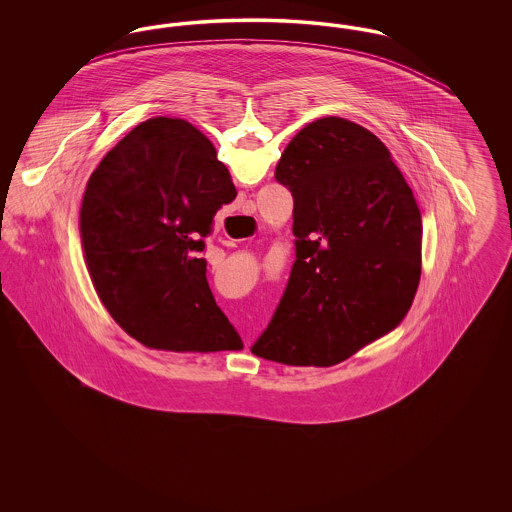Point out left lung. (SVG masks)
I'll list each match as a JSON object with an SVG mask.
<instances>
[{"mask_svg":"<svg viewBox=\"0 0 512 512\" xmlns=\"http://www.w3.org/2000/svg\"><path fill=\"white\" fill-rule=\"evenodd\" d=\"M274 176L293 195L295 261L251 353L282 365H338L411 309L420 209L388 147L340 117L299 130Z\"/></svg>","mask_w":512,"mask_h":512,"instance_id":"8db88e82","label":"left lung"}]
</instances>
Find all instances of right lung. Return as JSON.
Wrapping results in <instances>:
<instances>
[{"label":"right lung","mask_w":512,"mask_h":512,"mask_svg":"<svg viewBox=\"0 0 512 512\" xmlns=\"http://www.w3.org/2000/svg\"><path fill=\"white\" fill-rule=\"evenodd\" d=\"M236 194L215 146L182 119L142 122L101 159L82 199L80 240L101 303L134 340L167 351L244 347L199 257Z\"/></svg>","instance_id":"add662e5"}]
</instances>
